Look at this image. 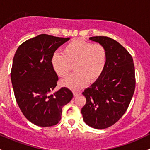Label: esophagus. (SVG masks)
Returning a JSON list of instances; mask_svg holds the SVG:
<instances>
[{"label":"esophagus","instance_id":"34e87169","mask_svg":"<svg viewBox=\"0 0 150 150\" xmlns=\"http://www.w3.org/2000/svg\"><path fill=\"white\" fill-rule=\"evenodd\" d=\"M81 92L80 91H73V95H74V96H78V95H80L81 94Z\"/></svg>","mask_w":150,"mask_h":150}]
</instances>
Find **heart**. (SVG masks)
I'll use <instances>...</instances> for the list:
<instances>
[{"mask_svg":"<svg viewBox=\"0 0 150 150\" xmlns=\"http://www.w3.org/2000/svg\"><path fill=\"white\" fill-rule=\"evenodd\" d=\"M106 51L100 44H92L76 40L67 44L62 53H55L51 64L58 76L65 77L74 65L75 73L62 80V86L79 90L88 82H94L103 72L106 64Z\"/></svg>","mask_w":150,"mask_h":150,"instance_id":"b5f03b06","label":"heart"}]
</instances>
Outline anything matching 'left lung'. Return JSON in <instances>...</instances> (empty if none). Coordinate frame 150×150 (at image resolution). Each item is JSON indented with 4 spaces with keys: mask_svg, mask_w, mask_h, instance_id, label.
<instances>
[{
    "mask_svg": "<svg viewBox=\"0 0 150 150\" xmlns=\"http://www.w3.org/2000/svg\"><path fill=\"white\" fill-rule=\"evenodd\" d=\"M89 40L102 45L107 57L101 76L83 92L86 103L81 113L88 125L104 129L115 123L128 109L135 90V69L132 57L118 42L105 36Z\"/></svg>",
    "mask_w": 150,
    "mask_h": 150,
    "instance_id": "obj_1",
    "label": "left lung"
}]
</instances>
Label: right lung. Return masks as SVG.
<instances>
[{
	"instance_id": "obj_1",
	"label": "right lung",
	"mask_w": 150,
	"mask_h": 150,
	"mask_svg": "<svg viewBox=\"0 0 150 150\" xmlns=\"http://www.w3.org/2000/svg\"><path fill=\"white\" fill-rule=\"evenodd\" d=\"M69 40L39 35L21 44L13 57L11 79L16 102L25 117L38 126L58 123L62 107L73 96L66 87L51 93L59 80L51 66V57Z\"/></svg>"
}]
</instances>
